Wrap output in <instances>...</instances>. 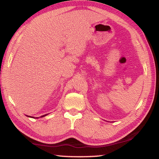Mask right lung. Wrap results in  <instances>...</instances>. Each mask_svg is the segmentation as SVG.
<instances>
[{
	"label": "right lung",
	"mask_w": 159,
	"mask_h": 159,
	"mask_svg": "<svg viewBox=\"0 0 159 159\" xmlns=\"http://www.w3.org/2000/svg\"><path fill=\"white\" fill-rule=\"evenodd\" d=\"M46 115H48V114H45V115H43V116H41L40 117H43V116H46ZM27 116H28V117H31V116H27ZM32 118H34V117H32ZM36 118H38V117H36Z\"/></svg>",
	"instance_id": "obj_1"
}]
</instances>
